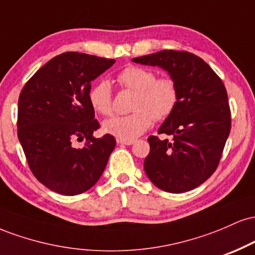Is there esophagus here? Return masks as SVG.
<instances>
[{
    "instance_id": "34e87169",
    "label": "esophagus",
    "mask_w": 255,
    "mask_h": 255,
    "mask_svg": "<svg viewBox=\"0 0 255 255\" xmlns=\"http://www.w3.org/2000/svg\"><path fill=\"white\" fill-rule=\"evenodd\" d=\"M135 142V140H122V139H118V144L121 145H133Z\"/></svg>"
}]
</instances>
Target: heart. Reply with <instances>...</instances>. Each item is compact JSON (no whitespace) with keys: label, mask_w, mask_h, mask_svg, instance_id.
<instances>
[{"label":"heart","mask_w":255,"mask_h":255,"mask_svg":"<svg viewBox=\"0 0 255 255\" xmlns=\"http://www.w3.org/2000/svg\"><path fill=\"white\" fill-rule=\"evenodd\" d=\"M119 83L135 92L131 109L134 113L115 116L103 124L107 134L122 140H134L145 133L154 120H164L174 113L178 103V87L172 78H157L156 73L142 67L130 66L118 77ZM91 107L108 116L113 113V95L109 81H99L89 92Z\"/></svg>","instance_id":"heart-1"}]
</instances>
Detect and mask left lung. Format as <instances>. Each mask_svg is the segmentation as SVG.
<instances>
[{
    "mask_svg": "<svg viewBox=\"0 0 255 255\" xmlns=\"http://www.w3.org/2000/svg\"><path fill=\"white\" fill-rule=\"evenodd\" d=\"M131 61L164 69L178 87L176 108L158 129L172 140L148 136L146 175L162 191H192L215 172L229 136L224 84L204 60L187 51L162 50Z\"/></svg>",
    "mask_w": 255,
    "mask_h": 255,
    "instance_id": "8db88e82",
    "label": "left lung"
}]
</instances>
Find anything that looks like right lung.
<instances>
[{
  "label": "right lung",
  "instance_id": "obj_1",
  "mask_svg": "<svg viewBox=\"0 0 255 255\" xmlns=\"http://www.w3.org/2000/svg\"><path fill=\"white\" fill-rule=\"evenodd\" d=\"M115 60L83 52L51 58L20 93L17 137L32 174L46 188L78 195L95 186L103 174L116 140L93 136L99 128L89 101L91 83ZM87 139L83 149L74 139Z\"/></svg>",
  "mask_w": 255,
  "mask_h": 255
}]
</instances>
